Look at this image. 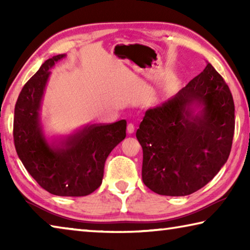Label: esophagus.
Listing matches in <instances>:
<instances>
[{
    "label": "esophagus",
    "mask_w": 250,
    "mask_h": 250,
    "mask_svg": "<svg viewBox=\"0 0 250 250\" xmlns=\"http://www.w3.org/2000/svg\"><path fill=\"white\" fill-rule=\"evenodd\" d=\"M126 131H128V133L131 134L134 132V125L133 124H129L128 126H126Z\"/></svg>",
    "instance_id": "1"
}]
</instances>
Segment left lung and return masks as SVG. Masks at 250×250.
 <instances>
[{"label": "left lung", "instance_id": "left-lung-1", "mask_svg": "<svg viewBox=\"0 0 250 250\" xmlns=\"http://www.w3.org/2000/svg\"><path fill=\"white\" fill-rule=\"evenodd\" d=\"M234 130L231 92L207 62L174 97L146 110L135 134L143 150V183L167 196L198 191L226 163Z\"/></svg>", "mask_w": 250, "mask_h": 250}]
</instances>
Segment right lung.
I'll return each mask as SVG.
<instances>
[{
  "label": "right lung",
  "instance_id": "obj_1",
  "mask_svg": "<svg viewBox=\"0 0 250 250\" xmlns=\"http://www.w3.org/2000/svg\"><path fill=\"white\" fill-rule=\"evenodd\" d=\"M65 56L47 59L24 84L14 109V145L41 188L58 196H86L101 185L104 162L125 138L126 121L86 125L59 141L47 142L40 122L41 103L49 69Z\"/></svg>",
  "mask_w": 250,
  "mask_h": 250
}]
</instances>
